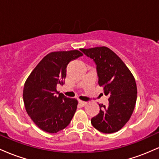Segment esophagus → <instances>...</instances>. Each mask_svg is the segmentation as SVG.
I'll return each instance as SVG.
<instances>
[{"label":"esophagus","instance_id":"obj_1","mask_svg":"<svg viewBox=\"0 0 159 159\" xmlns=\"http://www.w3.org/2000/svg\"><path fill=\"white\" fill-rule=\"evenodd\" d=\"M79 103L81 104L82 106H85L86 105H87V102H84V101H82V100H79Z\"/></svg>","mask_w":159,"mask_h":159}]
</instances>
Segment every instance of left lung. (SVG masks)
<instances>
[{"label":"left lung","mask_w":159,"mask_h":159,"mask_svg":"<svg viewBox=\"0 0 159 159\" xmlns=\"http://www.w3.org/2000/svg\"><path fill=\"white\" fill-rule=\"evenodd\" d=\"M96 64L98 84L108 96L107 107L99 105V113L91 123L99 132L111 134L118 132L132 116L137 100V85L131 71L123 61L105 46L81 48Z\"/></svg>","instance_id":"obj_1"}]
</instances>
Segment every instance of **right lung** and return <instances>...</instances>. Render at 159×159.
I'll use <instances>...</instances> for the list:
<instances>
[{"label":"right lung","mask_w":159,"mask_h":159,"mask_svg":"<svg viewBox=\"0 0 159 159\" xmlns=\"http://www.w3.org/2000/svg\"><path fill=\"white\" fill-rule=\"evenodd\" d=\"M82 55L78 50L49 53L25 81L23 90L25 109L33 122L44 132L57 133L63 130L73 117L78 100L59 93L57 85L63 84L69 62Z\"/></svg>","instance_id":"obj_1"}]
</instances>
